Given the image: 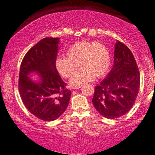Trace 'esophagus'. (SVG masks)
I'll list each match as a JSON object with an SVG mask.
<instances>
[{
  "label": "esophagus",
  "mask_w": 155,
  "mask_h": 155,
  "mask_svg": "<svg viewBox=\"0 0 155 155\" xmlns=\"http://www.w3.org/2000/svg\"><path fill=\"white\" fill-rule=\"evenodd\" d=\"M81 86H78L74 87V89H79V88H81Z\"/></svg>",
  "instance_id": "1"
}]
</instances>
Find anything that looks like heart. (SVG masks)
<instances>
[{
    "instance_id": "b5f03b06",
    "label": "heart",
    "mask_w": 155,
    "mask_h": 155,
    "mask_svg": "<svg viewBox=\"0 0 155 155\" xmlns=\"http://www.w3.org/2000/svg\"><path fill=\"white\" fill-rule=\"evenodd\" d=\"M78 64L81 69L70 81L71 86L75 87L107 73L111 64L110 51L102 43L78 41L70 45L65 51V57H60L55 62L58 73L64 78L72 77Z\"/></svg>"
}]
</instances>
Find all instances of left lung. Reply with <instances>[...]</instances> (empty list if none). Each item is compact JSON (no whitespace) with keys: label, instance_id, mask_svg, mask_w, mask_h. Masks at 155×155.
<instances>
[{"label":"left lung","instance_id":"left-lung-1","mask_svg":"<svg viewBox=\"0 0 155 155\" xmlns=\"http://www.w3.org/2000/svg\"><path fill=\"white\" fill-rule=\"evenodd\" d=\"M112 70L95 88L92 102L100 114L107 119L119 118L129 112L140 88V76L130 50L117 40Z\"/></svg>","mask_w":155,"mask_h":155}]
</instances>
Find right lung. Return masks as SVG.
I'll return each instance as SVG.
<instances>
[{
  "label": "right lung",
  "instance_id": "right-lung-1",
  "mask_svg": "<svg viewBox=\"0 0 155 155\" xmlns=\"http://www.w3.org/2000/svg\"><path fill=\"white\" fill-rule=\"evenodd\" d=\"M59 38H45L31 48L21 61L19 75V95L26 108L44 121L55 120L68 106L71 91L67 89L56 69ZM39 74L34 82L28 75Z\"/></svg>",
  "mask_w": 155,
  "mask_h": 155
}]
</instances>
